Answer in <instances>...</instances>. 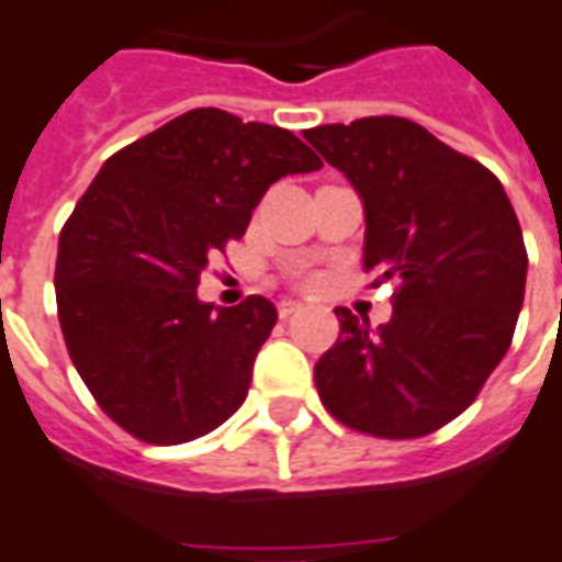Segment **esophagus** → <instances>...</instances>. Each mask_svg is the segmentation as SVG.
<instances>
[{
  "label": "esophagus",
  "mask_w": 562,
  "mask_h": 562,
  "mask_svg": "<svg viewBox=\"0 0 562 562\" xmlns=\"http://www.w3.org/2000/svg\"><path fill=\"white\" fill-rule=\"evenodd\" d=\"M299 310H302V302H281L278 304V316L290 318L293 313H299Z\"/></svg>",
  "instance_id": "esophagus-1"
}]
</instances>
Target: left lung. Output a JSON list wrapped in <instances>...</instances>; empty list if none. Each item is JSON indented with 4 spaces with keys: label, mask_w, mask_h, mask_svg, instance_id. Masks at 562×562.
<instances>
[{
    "label": "left lung",
    "mask_w": 562,
    "mask_h": 562,
    "mask_svg": "<svg viewBox=\"0 0 562 562\" xmlns=\"http://www.w3.org/2000/svg\"><path fill=\"white\" fill-rule=\"evenodd\" d=\"M366 209V269L397 281L371 330L336 307L316 362L325 408L374 438H420L459 417L508 353L522 310V228L491 170L415 121L374 115L304 130Z\"/></svg>",
    "instance_id": "obj_1"
}]
</instances>
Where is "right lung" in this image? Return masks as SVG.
Here are the masks:
<instances>
[{
  "label": "right lung",
  "mask_w": 562,
  "mask_h": 562,
  "mask_svg": "<svg viewBox=\"0 0 562 562\" xmlns=\"http://www.w3.org/2000/svg\"><path fill=\"white\" fill-rule=\"evenodd\" d=\"M322 168L290 130L200 106L112 154L57 244V316L106 415L147 443H186L235 415L276 304L196 299L200 272L244 237L286 173Z\"/></svg>",
  "instance_id": "obj_1"
}]
</instances>
